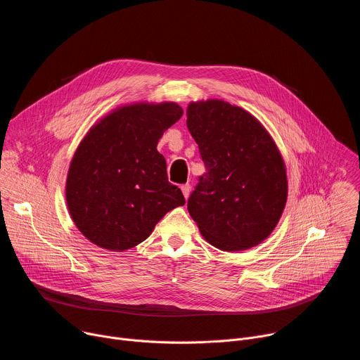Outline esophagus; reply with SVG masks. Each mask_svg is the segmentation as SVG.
I'll return each instance as SVG.
<instances>
[{
    "mask_svg": "<svg viewBox=\"0 0 360 360\" xmlns=\"http://www.w3.org/2000/svg\"><path fill=\"white\" fill-rule=\"evenodd\" d=\"M181 191H182L185 199H188V198H189V193H191V185H189V184L182 185V186H181Z\"/></svg>",
    "mask_w": 360,
    "mask_h": 360,
    "instance_id": "obj_1",
    "label": "esophagus"
}]
</instances>
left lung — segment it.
I'll return each mask as SVG.
<instances>
[{
  "label": "left lung",
  "instance_id": "8db88e82",
  "mask_svg": "<svg viewBox=\"0 0 360 360\" xmlns=\"http://www.w3.org/2000/svg\"><path fill=\"white\" fill-rule=\"evenodd\" d=\"M186 125L207 167L188 211L212 246L238 252L264 242L288 199L282 153L252 114L222 99L189 102Z\"/></svg>",
  "mask_w": 360,
  "mask_h": 360
}]
</instances>
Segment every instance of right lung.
Returning a JSON list of instances; mask_svg holds the SVG:
<instances>
[{"label":"right lung","instance_id":"1","mask_svg":"<svg viewBox=\"0 0 360 360\" xmlns=\"http://www.w3.org/2000/svg\"><path fill=\"white\" fill-rule=\"evenodd\" d=\"M182 114L176 102H134L99 118L85 134L70 164L65 198L75 226L94 245L131 249L167 212L185 205L157 149Z\"/></svg>","mask_w":360,"mask_h":360}]
</instances>
